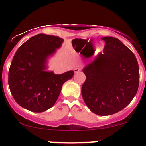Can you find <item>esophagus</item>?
Here are the masks:
<instances>
[{
    "label": "esophagus",
    "mask_w": 146,
    "mask_h": 146,
    "mask_svg": "<svg viewBox=\"0 0 146 146\" xmlns=\"http://www.w3.org/2000/svg\"><path fill=\"white\" fill-rule=\"evenodd\" d=\"M80 68H75L74 69V72L75 73H78V72H80Z\"/></svg>",
    "instance_id": "1"
}]
</instances>
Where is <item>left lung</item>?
I'll return each mask as SVG.
<instances>
[{"mask_svg":"<svg viewBox=\"0 0 146 146\" xmlns=\"http://www.w3.org/2000/svg\"><path fill=\"white\" fill-rule=\"evenodd\" d=\"M103 53L83 68L86 81L82 87L84 101L100 116L113 115L127 106L136 95L139 69L134 53L119 39L102 38Z\"/></svg>","mask_w":146,"mask_h":146,"instance_id":"1","label":"left lung"}]
</instances>
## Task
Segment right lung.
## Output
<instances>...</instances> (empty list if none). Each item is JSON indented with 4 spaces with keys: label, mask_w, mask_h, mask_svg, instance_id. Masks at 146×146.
<instances>
[{
    "label": "right lung",
    "mask_w": 146,
    "mask_h": 146,
    "mask_svg": "<svg viewBox=\"0 0 146 146\" xmlns=\"http://www.w3.org/2000/svg\"><path fill=\"white\" fill-rule=\"evenodd\" d=\"M64 40L40 33L31 37L18 48L9 71V89L23 108L42 113L55 104L65 82L74 71L55 74L46 71L48 60L61 47Z\"/></svg>",
    "instance_id": "right-lung-1"
}]
</instances>
